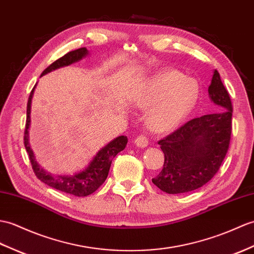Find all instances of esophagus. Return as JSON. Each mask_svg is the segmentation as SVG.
Here are the masks:
<instances>
[{
    "mask_svg": "<svg viewBox=\"0 0 254 254\" xmlns=\"http://www.w3.org/2000/svg\"><path fill=\"white\" fill-rule=\"evenodd\" d=\"M134 144L137 147H140V148H146L148 146V138H147L145 135H139L138 137L134 139Z\"/></svg>",
    "mask_w": 254,
    "mask_h": 254,
    "instance_id": "34e87169",
    "label": "esophagus"
}]
</instances>
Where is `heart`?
Wrapping results in <instances>:
<instances>
[{"label":"heart","instance_id":"obj_1","mask_svg":"<svg viewBox=\"0 0 254 254\" xmlns=\"http://www.w3.org/2000/svg\"><path fill=\"white\" fill-rule=\"evenodd\" d=\"M200 97L198 82L174 69H164L139 81L132 93L138 108L150 109L147 123L156 132L178 127L190 116Z\"/></svg>","mask_w":254,"mask_h":254}]
</instances>
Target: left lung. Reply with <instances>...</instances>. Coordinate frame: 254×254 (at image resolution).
<instances>
[{
  "instance_id": "1",
  "label": "left lung",
  "mask_w": 254,
  "mask_h": 254,
  "mask_svg": "<svg viewBox=\"0 0 254 254\" xmlns=\"http://www.w3.org/2000/svg\"><path fill=\"white\" fill-rule=\"evenodd\" d=\"M208 92L210 99L224 108L223 111L194 118L158 141L164 154V164L152 183L164 192L184 193L205 185L227 154L233 106L217 70Z\"/></svg>"
}]
</instances>
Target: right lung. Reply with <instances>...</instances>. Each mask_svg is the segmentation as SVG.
<instances>
[{
    "label": "right lung",
    "mask_w": 254,
    "mask_h": 254,
    "mask_svg": "<svg viewBox=\"0 0 254 254\" xmlns=\"http://www.w3.org/2000/svg\"><path fill=\"white\" fill-rule=\"evenodd\" d=\"M88 54H90V53L86 50V47H81V49L69 52L66 55L61 57L60 60H57L56 62L50 64V66L42 72L41 76H43L44 74L51 71H54V70L58 68L66 67L76 62H80L82 58L86 57ZM35 86H37V84L32 88L30 96H29L28 99L26 129L25 136H23V140H25L23 143H25L26 150L29 155V159H30L34 173L37 175V178L40 181H42L44 184L55 188L57 190L73 194V196L78 197L88 196V194L95 191L106 181V179H107L113 159L119 154L120 151L126 148V146L127 144V137L125 136V135H121V136H118L115 139L109 141L107 145L104 146L103 148H100L97 151V154L93 157L90 163L87 164V167L80 171V172L67 175L52 174L50 172H46L43 168L40 167L38 161L35 160L33 150L31 149L30 143H29V128H30L31 123V103Z\"/></svg>",
    "instance_id": "obj_1"
}]
</instances>
